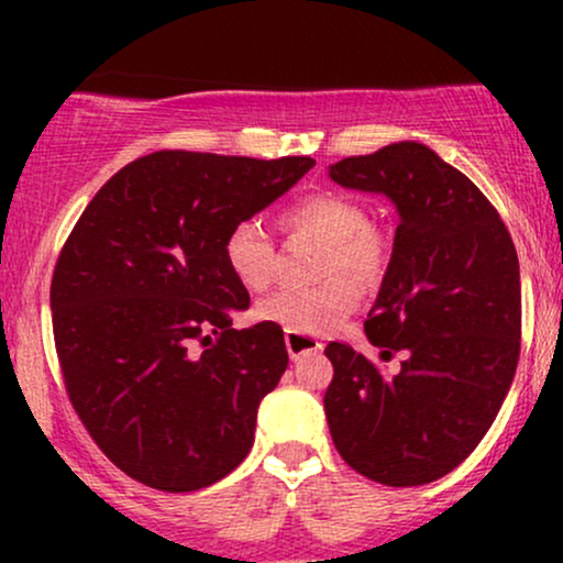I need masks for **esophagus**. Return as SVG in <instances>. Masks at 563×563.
Listing matches in <instances>:
<instances>
[{"label":"esophagus","mask_w":563,"mask_h":563,"mask_svg":"<svg viewBox=\"0 0 563 563\" xmlns=\"http://www.w3.org/2000/svg\"><path fill=\"white\" fill-rule=\"evenodd\" d=\"M286 346H288L290 360H301V357H309V354L322 352V344L318 339H312V335L307 333H296V331H286Z\"/></svg>","instance_id":"1"}]
</instances>
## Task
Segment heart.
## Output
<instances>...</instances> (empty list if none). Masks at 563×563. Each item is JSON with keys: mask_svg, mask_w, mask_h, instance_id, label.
Segmentation results:
<instances>
[{"mask_svg": "<svg viewBox=\"0 0 563 563\" xmlns=\"http://www.w3.org/2000/svg\"><path fill=\"white\" fill-rule=\"evenodd\" d=\"M283 228L307 232L322 243L318 273L328 277L312 286L277 288L256 312L286 331L307 335L331 331L360 301V290L351 278L371 286L384 275L389 243L384 232L371 224L365 206L344 192H314L299 200L283 214ZM224 260L245 288H267L277 275L275 243L256 219H245L230 230ZM331 272L353 276H331Z\"/></svg>", "mask_w": 563, "mask_h": 563, "instance_id": "b5f03b06", "label": "heart"}]
</instances>
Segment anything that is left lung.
<instances>
[{
  "mask_svg": "<svg viewBox=\"0 0 563 563\" xmlns=\"http://www.w3.org/2000/svg\"><path fill=\"white\" fill-rule=\"evenodd\" d=\"M346 190L391 200L399 224L365 335L394 376L328 344L325 418L354 471L418 487L461 466L514 384L521 339L519 256L495 206L421 142L328 166Z\"/></svg>",
  "mask_w": 563,
  "mask_h": 563,
  "instance_id": "8db88e82",
  "label": "left lung"
}]
</instances>
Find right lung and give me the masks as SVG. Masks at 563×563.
<instances>
[{
	"label": "right lung",
	"instance_id": "obj_1",
	"mask_svg": "<svg viewBox=\"0 0 563 563\" xmlns=\"http://www.w3.org/2000/svg\"><path fill=\"white\" fill-rule=\"evenodd\" d=\"M312 166L161 151L113 174L76 222L49 290L57 357L84 426L132 479L192 493L249 455L288 352L277 322L232 328L249 290L224 243Z\"/></svg>",
	"mask_w": 563,
	"mask_h": 563
}]
</instances>
